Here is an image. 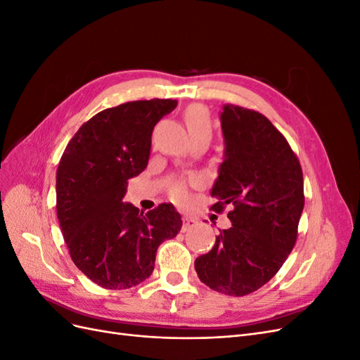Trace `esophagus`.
Returning <instances> with one entry per match:
<instances>
[{
  "label": "esophagus",
  "instance_id": "obj_1",
  "mask_svg": "<svg viewBox=\"0 0 360 360\" xmlns=\"http://www.w3.org/2000/svg\"><path fill=\"white\" fill-rule=\"evenodd\" d=\"M195 225H197V219H193L192 216H183V231H188L191 230V228H193Z\"/></svg>",
  "mask_w": 360,
  "mask_h": 360
}]
</instances>
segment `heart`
I'll return each instance as SVG.
<instances>
[{"label":"heart","instance_id":"b5f03b06","mask_svg":"<svg viewBox=\"0 0 360 360\" xmlns=\"http://www.w3.org/2000/svg\"><path fill=\"white\" fill-rule=\"evenodd\" d=\"M186 124L189 132H200V130H210V120H209V114H207L205 108L200 106V105H193L191 106L189 110L186 111ZM171 195L172 198L176 200L177 202H184L188 200V189L186 184L184 183H177L174 184L171 189Z\"/></svg>","mask_w":360,"mask_h":360}]
</instances>
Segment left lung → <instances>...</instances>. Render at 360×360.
<instances>
[{
  "instance_id": "8db88e82",
  "label": "left lung",
  "mask_w": 360,
  "mask_h": 360,
  "mask_svg": "<svg viewBox=\"0 0 360 360\" xmlns=\"http://www.w3.org/2000/svg\"><path fill=\"white\" fill-rule=\"evenodd\" d=\"M219 117L225 148L212 210L230 204L231 226L195 259V270L212 290L245 296L276 275L296 243L303 174L287 139L264 115L224 105Z\"/></svg>"
}]
</instances>
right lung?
I'll return each instance as SVG.
<instances>
[{
	"label": "right lung",
	"instance_id": "obj_1",
	"mask_svg": "<svg viewBox=\"0 0 360 360\" xmlns=\"http://www.w3.org/2000/svg\"><path fill=\"white\" fill-rule=\"evenodd\" d=\"M177 101H135L96 114L73 135L57 169V216L70 257L108 290L132 288L155 269L156 250L181 216L163 202L147 213L123 202L127 180L148 163L151 134Z\"/></svg>",
	"mask_w": 360,
	"mask_h": 360
}]
</instances>
